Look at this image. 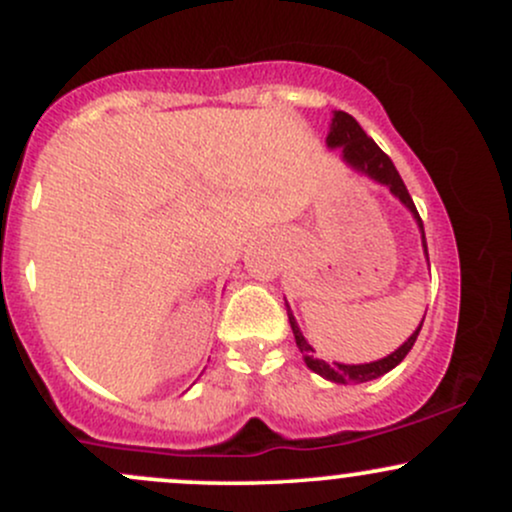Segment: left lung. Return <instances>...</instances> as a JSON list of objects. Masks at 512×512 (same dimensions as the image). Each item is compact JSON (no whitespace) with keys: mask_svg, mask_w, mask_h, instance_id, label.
Masks as SVG:
<instances>
[{"mask_svg":"<svg viewBox=\"0 0 512 512\" xmlns=\"http://www.w3.org/2000/svg\"><path fill=\"white\" fill-rule=\"evenodd\" d=\"M327 146H332V149H334V146H342V156H344V161L349 163V166H354L356 170H361V173H366L368 178L383 182V185L390 187L392 195L399 197V202H402L404 207H407L411 214H414V219L421 228V236H424V223H421V216L414 207V199H411L407 185H404L402 178H399L395 163H392L390 156H387L385 151L380 149V146L375 144L366 132H363V127L358 125L354 117H351L349 113H344V110H337V113H334L332 129H330V134H327ZM424 248H426V238H424ZM426 257H428V250H426ZM289 322H291L293 337H296V344H298V349H301V354L305 358V363H308V368L315 370V373L322 375V378L332 380V383H342V385L368 383V380L380 378V375H385L387 370L399 366V363L404 361V356H407L411 351V346H414L416 337H419L421 325H424V320H421V325L416 327V332L411 334L407 342L399 346L397 351H392L390 356L380 358V361L358 363V366H346V363H332V366H330V363L315 358L313 346L305 342L301 330H298L296 320H293L291 310H289Z\"/></svg>","mask_w":512,"mask_h":512,"instance_id":"left-lung-1","label":"left lung"}]
</instances>
